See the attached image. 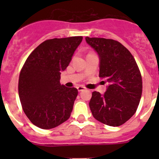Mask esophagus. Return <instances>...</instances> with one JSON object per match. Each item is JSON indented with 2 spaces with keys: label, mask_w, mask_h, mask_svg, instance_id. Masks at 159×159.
<instances>
[{
  "label": "esophagus",
  "mask_w": 159,
  "mask_h": 159,
  "mask_svg": "<svg viewBox=\"0 0 159 159\" xmlns=\"http://www.w3.org/2000/svg\"><path fill=\"white\" fill-rule=\"evenodd\" d=\"M78 91H82L84 90H85V87H84V86H78Z\"/></svg>",
  "instance_id": "1"
}]
</instances>
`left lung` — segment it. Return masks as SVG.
<instances>
[{
	"mask_svg": "<svg viewBox=\"0 0 159 159\" xmlns=\"http://www.w3.org/2000/svg\"><path fill=\"white\" fill-rule=\"evenodd\" d=\"M85 41L99 57V77L108 83L103 94L92 93L90 109L96 120L120 126L134 115L142 92V75L130 51L112 39L89 38Z\"/></svg>",
	"mask_w": 159,
	"mask_h": 159,
	"instance_id": "8db88e82",
	"label": "left lung"
}]
</instances>
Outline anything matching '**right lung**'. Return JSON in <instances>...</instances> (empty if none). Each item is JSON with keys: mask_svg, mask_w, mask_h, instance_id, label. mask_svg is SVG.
Here are the masks:
<instances>
[{"mask_svg": "<svg viewBox=\"0 0 159 159\" xmlns=\"http://www.w3.org/2000/svg\"><path fill=\"white\" fill-rule=\"evenodd\" d=\"M83 37L47 40L28 56L20 70L18 93L25 115L37 127L51 129L70 116L78 95L75 88L60 84Z\"/></svg>", "mask_w": 159, "mask_h": 159, "instance_id": "1", "label": "right lung"}]
</instances>
